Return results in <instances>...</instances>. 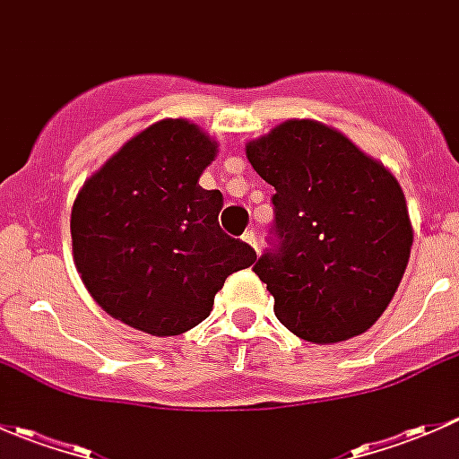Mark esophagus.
Instances as JSON below:
<instances>
[{"mask_svg": "<svg viewBox=\"0 0 459 459\" xmlns=\"http://www.w3.org/2000/svg\"><path fill=\"white\" fill-rule=\"evenodd\" d=\"M242 239H244V242H247V244H248V247H251V248H253V251H255V253H259L257 235H255V233H253V230H247V233H244V235H242Z\"/></svg>", "mask_w": 459, "mask_h": 459, "instance_id": "obj_1", "label": "esophagus"}]
</instances>
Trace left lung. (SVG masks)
I'll return each mask as SVG.
<instances>
[{
  "mask_svg": "<svg viewBox=\"0 0 459 459\" xmlns=\"http://www.w3.org/2000/svg\"><path fill=\"white\" fill-rule=\"evenodd\" d=\"M247 157L275 186L280 244L253 271L277 319L316 344L362 335L391 304L413 247L395 175L316 119H286L248 142Z\"/></svg>",
  "mask_w": 459,
  "mask_h": 459,
  "instance_id": "1",
  "label": "left lung"
}]
</instances>
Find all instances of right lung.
Here are the masks:
<instances>
[{
	"label": "right lung",
	"instance_id": "1",
	"mask_svg": "<svg viewBox=\"0 0 459 459\" xmlns=\"http://www.w3.org/2000/svg\"><path fill=\"white\" fill-rule=\"evenodd\" d=\"M217 142L188 119H161L86 179L71 211L75 268L110 317L157 337L206 319L226 277L255 251L220 229L224 197L200 178Z\"/></svg>",
	"mask_w": 459,
	"mask_h": 459
}]
</instances>
